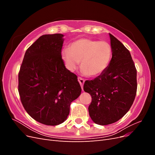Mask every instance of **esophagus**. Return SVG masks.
I'll return each instance as SVG.
<instances>
[{
  "label": "esophagus",
  "mask_w": 155,
  "mask_h": 155,
  "mask_svg": "<svg viewBox=\"0 0 155 155\" xmlns=\"http://www.w3.org/2000/svg\"><path fill=\"white\" fill-rule=\"evenodd\" d=\"M78 81H79V84H80V85H81V88H83V84H84V83H85V80H84V79H83V78H80V77H78Z\"/></svg>",
  "instance_id": "obj_1"
}]
</instances>
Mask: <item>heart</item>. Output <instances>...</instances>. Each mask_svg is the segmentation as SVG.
<instances>
[{"label":"heart","instance_id":"b5f03b06","mask_svg":"<svg viewBox=\"0 0 155 155\" xmlns=\"http://www.w3.org/2000/svg\"><path fill=\"white\" fill-rule=\"evenodd\" d=\"M111 56L112 49L107 42L87 38L72 42L69 50L64 49L61 52V58L68 71H74L81 61L82 74L91 77H97L105 71Z\"/></svg>","mask_w":155,"mask_h":155}]
</instances>
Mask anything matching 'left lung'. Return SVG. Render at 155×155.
Segmentation results:
<instances>
[{
  "label": "left lung",
  "mask_w": 155,
  "mask_h": 155,
  "mask_svg": "<svg viewBox=\"0 0 155 155\" xmlns=\"http://www.w3.org/2000/svg\"><path fill=\"white\" fill-rule=\"evenodd\" d=\"M112 59L105 71L93 80L85 81L83 89L91 94L88 112L96 124L118 121L129 111L137 94V69L129 51L109 34Z\"/></svg>",
  "instance_id": "1"
}]
</instances>
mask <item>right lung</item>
Instances as JSON below:
<instances>
[{"instance_id":"obj_1","label":"right lung","mask_w":155,"mask_h":155,"mask_svg":"<svg viewBox=\"0 0 155 155\" xmlns=\"http://www.w3.org/2000/svg\"><path fill=\"white\" fill-rule=\"evenodd\" d=\"M63 35L41 36L27 49L18 72L22 104L32 118L46 125L67 120L71 103L81 94L76 74L61 58Z\"/></svg>"}]
</instances>
